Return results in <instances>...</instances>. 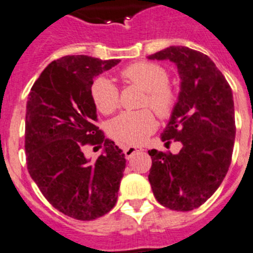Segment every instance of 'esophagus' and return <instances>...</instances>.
I'll return each mask as SVG.
<instances>
[{
	"label": "esophagus",
	"instance_id": "obj_1",
	"mask_svg": "<svg viewBox=\"0 0 253 253\" xmlns=\"http://www.w3.org/2000/svg\"><path fill=\"white\" fill-rule=\"evenodd\" d=\"M140 151H142V149H141V147L128 146V147H126V149H125L124 152H125V156H126V159L128 160V159H131L132 156L136 154V152H140Z\"/></svg>",
	"mask_w": 253,
	"mask_h": 253
}]
</instances>
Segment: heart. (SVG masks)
<instances>
[{
	"instance_id": "obj_1",
	"label": "heart",
	"mask_w": 253,
	"mask_h": 253,
	"mask_svg": "<svg viewBox=\"0 0 253 253\" xmlns=\"http://www.w3.org/2000/svg\"><path fill=\"white\" fill-rule=\"evenodd\" d=\"M128 83L146 90L141 107H150L160 118H169L176 106L177 94L170 85L169 73L163 65L152 61H137L122 70ZM95 107L104 115H111L120 106V92L106 77H98L90 85ZM156 128V120L150 110L124 112L108 126L110 135L124 145H141Z\"/></svg>"
}]
</instances>
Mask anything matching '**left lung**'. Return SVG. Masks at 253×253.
Segmentation results:
<instances>
[{"instance_id":"left-lung-1","label":"left lung","mask_w":253,"mask_h":253,"mask_svg":"<svg viewBox=\"0 0 253 253\" xmlns=\"http://www.w3.org/2000/svg\"><path fill=\"white\" fill-rule=\"evenodd\" d=\"M147 58L176 64L180 93L161 140L183 145L176 155L149 151V181L161 206L193 211L213 195L231 165L236 137L233 94L211 58L197 50L170 46Z\"/></svg>"}]
</instances>
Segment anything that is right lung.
<instances>
[{
  "label": "right lung",
  "instance_id": "right-lung-1",
  "mask_svg": "<svg viewBox=\"0 0 253 253\" xmlns=\"http://www.w3.org/2000/svg\"><path fill=\"white\" fill-rule=\"evenodd\" d=\"M121 60L68 55L51 61L34 83L26 103L25 151L29 174L55 209L93 220L117 202L126 159L95 125L93 78ZM105 151L90 163L85 146Z\"/></svg>",
  "mask_w": 253,
  "mask_h": 253
}]
</instances>
